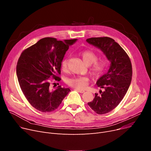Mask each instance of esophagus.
Listing matches in <instances>:
<instances>
[{
  "mask_svg": "<svg viewBox=\"0 0 151 151\" xmlns=\"http://www.w3.org/2000/svg\"><path fill=\"white\" fill-rule=\"evenodd\" d=\"M76 90L78 91V92L81 93H84V92H85V90H79V89H77V88H76Z\"/></svg>",
  "mask_w": 151,
  "mask_h": 151,
  "instance_id": "obj_1",
  "label": "esophagus"
}]
</instances>
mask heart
<instances>
[{
  "label": "heart",
  "instance_id": "b5f03b06",
  "mask_svg": "<svg viewBox=\"0 0 151 151\" xmlns=\"http://www.w3.org/2000/svg\"><path fill=\"white\" fill-rule=\"evenodd\" d=\"M81 56L85 64L90 65V73L95 77H98L103 74L108 66V63L106 60L97 61L98 56L96 54L90 50H85L82 52ZM68 58H65L61 62V69L63 71H66L68 69ZM88 81L89 79L87 77H73L68 78V83L74 88L82 90L88 85Z\"/></svg>",
  "mask_w": 151,
  "mask_h": 151
}]
</instances>
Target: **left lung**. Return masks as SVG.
<instances>
[{"instance_id":"1","label":"left lung","mask_w":151,"mask_h":151,"mask_svg":"<svg viewBox=\"0 0 151 151\" xmlns=\"http://www.w3.org/2000/svg\"><path fill=\"white\" fill-rule=\"evenodd\" d=\"M87 42L101 50L111 61L108 72L96 82L104 91L100 90V95L95 93L93 101L88 103L96 113L104 114L116 108L126 95L132 78V63L125 50L112 38L91 37Z\"/></svg>"}]
</instances>
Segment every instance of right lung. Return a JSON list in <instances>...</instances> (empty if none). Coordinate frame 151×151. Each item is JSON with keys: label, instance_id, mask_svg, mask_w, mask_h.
I'll list each match as a JSON object with an SVG mask.
<instances>
[{"label": "right lung", "instance_id": "add662e5", "mask_svg": "<svg viewBox=\"0 0 151 151\" xmlns=\"http://www.w3.org/2000/svg\"><path fill=\"white\" fill-rule=\"evenodd\" d=\"M76 40L45 37L21 53L17 65L18 82L28 102L37 110L53 111L70 91L60 85L53 89L51 84H55L52 79L61 81V62L69 47Z\"/></svg>", "mask_w": 151, "mask_h": 151}]
</instances>
